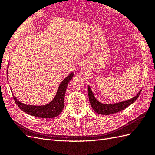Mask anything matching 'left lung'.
<instances>
[{
    "mask_svg": "<svg viewBox=\"0 0 155 155\" xmlns=\"http://www.w3.org/2000/svg\"><path fill=\"white\" fill-rule=\"evenodd\" d=\"M142 88H141V90L139 91L137 95L131 98V99L111 104H104L96 100L94 95L93 94L91 88L89 86H88V94L91 105L94 110L100 114L110 115L117 113V112L125 109V108L133 104L140 96V92H142Z\"/></svg>",
    "mask_w": 155,
    "mask_h": 155,
    "instance_id": "obj_1",
    "label": "left lung"
}]
</instances>
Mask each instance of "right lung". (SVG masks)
<instances>
[{
	"label": "right lung",
	"instance_id": "obj_1",
	"mask_svg": "<svg viewBox=\"0 0 155 155\" xmlns=\"http://www.w3.org/2000/svg\"><path fill=\"white\" fill-rule=\"evenodd\" d=\"M9 66H8V68ZM7 69V73H8ZM74 76V73H70L68 76L64 79L60 83L58 87L57 93L54 99L49 104L45 105H29L22 104L18 101L15 96L13 95V99L16 104L19 107L20 109L24 111L26 113L31 116L42 118H51L58 116L62 112L64 108V94L66 92L68 84Z\"/></svg>",
	"mask_w": 155,
	"mask_h": 155
}]
</instances>
